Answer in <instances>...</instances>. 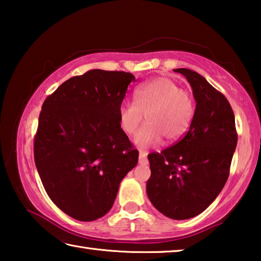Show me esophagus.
<instances>
[{"mask_svg":"<svg viewBox=\"0 0 261 261\" xmlns=\"http://www.w3.org/2000/svg\"><path fill=\"white\" fill-rule=\"evenodd\" d=\"M139 163L140 165H147V152L139 151Z\"/></svg>","mask_w":261,"mask_h":261,"instance_id":"esophagus-1","label":"esophagus"}]
</instances>
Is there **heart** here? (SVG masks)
Instances as JSON below:
<instances>
[{
    "label": "heart",
    "instance_id": "b5f03b06",
    "mask_svg": "<svg viewBox=\"0 0 261 261\" xmlns=\"http://www.w3.org/2000/svg\"><path fill=\"white\" fill-rule=\"evenodd\" d=\"M135 102H123L118 120L126 135H135L145 118L147 123L135 137L139 147L155 146L166 137L176 141L185 135L191 124L194 105L187 91L168 77L154 79L136 88Z\"/></svg>",
    "mask_w": 261,
    "mask_h": 261
}]
</instances>
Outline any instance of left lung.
I'll return each mask as SVG.
<instances>
[{"label":"left lung","instance_id":"obj_1","mask_svg":"<svg viewBox=\"0 0 261 261\" xmlns=\"http://www.w3.org/2000/svg\"><path fill=\"white\" fill-rule=\"evenodd\" d=\"M174 71L188 79L196 110L187 134L161 153L148 154L151 177L146 191L155 208L174 220H187L208 207L226 184L237 145L235 116L222 93L196 71Z\"/></svg>","mask_w":261,"mask_h":261}]
</instances>
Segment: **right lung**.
Listing matches in <instances>:
<instances>
[{
    "instance_id": "add662e5",
    "label": "right lung",
    "mask_w": 261,
    "mask_h": 261,
    "mask_svg": "<svg viewBox=\"0 0 261 261\" xmlns=\"http://www.w3.org/2000/svg\"><path fill=\"white\" fill-rule=\"evenodd\" d=\"M130 72L93 69L68 79L42 105L34 161L53 202L71 218L94 221L110 211L138 162L118 110Z\"/></svg>"
}]
</instances>
